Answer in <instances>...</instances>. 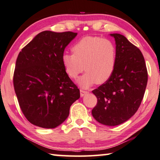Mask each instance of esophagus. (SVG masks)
<instances>
[{
  "instance_id": "1",
  "label": "esophagus",
  "mask_w": 160,
  "mask_h": 160,
  "mask_svg": "<svg viewBox=\"0 0 160 160\" xmlns=\"http://www.w3.org/2000/svg\"><path fill=\"white\" fill-rule=\"evenodd\" d=\"M80 97H84L85 95V94H87L88 93V92H87V91H84V90H80Z\"/></svg>"
}]
</instances>
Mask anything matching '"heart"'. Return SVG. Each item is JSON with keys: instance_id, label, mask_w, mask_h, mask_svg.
Listing matches in <instances>:
<instances>
[{"instance_id": "b5f03b06", "label": "heart", "mask_w": 160, "mask_h": 160, "mask_svg": "<svg viewBox=\"0 0 160 160\" xmlns=\"http://www.w3.org/2000/svg\"><path fill=\"white\" fill-rule=\"evenodd\" d=\"M73 54L62 56L65 71L72 79H77L82 71L86 72L78 80L82 88L94 84H102L112 76L116 64V48L112 41L97 37H85L72 48Z\"/></svg>"}]
</instances>
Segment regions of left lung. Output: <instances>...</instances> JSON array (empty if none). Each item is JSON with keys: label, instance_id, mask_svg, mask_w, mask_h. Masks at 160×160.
Instances as JSON below:
<instances>
[{"label": "left lung", "instance_id": "obj_1", "mask_svg": "<svg viewBox=\"0 0 160 160\" xmlns=\"http://www.w3.org/2000/svg\"><path fill=\"white\" fill-rule=\"evenodd\" d=\"M110 36L115 40L116 67L109 79L92 91L97 104L92 114L103 125L114 126L128 121L138 109L147 86L148 71L138 48L122 34Z\"/></svg>", "mask_w": 160, "mask_h": 160}]
</instances>
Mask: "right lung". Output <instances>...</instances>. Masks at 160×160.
<instances>
[{"label": "right lung", "instance_id": "obj_1", "mask_svg": "<svg viewBox=\"0 0 160 160\" xmlns=\"http://www.w3.org/2000/svg\"><path fill=\"white\" fill-rule=\"evenodd\" d=\"M72 32H40L19 53L13 77L22 112L31 123L54 128L64 122L80 90L65 71L62 56L77 36Z\"/></svg>", "mask_w": 160, "mask_h": 160}]
</instances>
